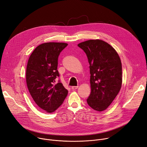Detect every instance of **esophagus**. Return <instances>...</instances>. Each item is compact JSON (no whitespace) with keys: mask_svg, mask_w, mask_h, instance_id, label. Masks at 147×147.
Instances as JSON below:
<instances>
[{"mask_svg":"<svg viewBox=\"0 0 147 147\" xmlns=\"http://www.w3.org/2000/svg\"><path fill=\"white\" fill-rule=\"evenodd\" d=\"M77 88H78V86H72V87H71V89H72L73 90H74L77 89Z\"/></svg>","mask_w":147,"mask_h":147,"instance_id":"1","label":"esophagus"}]
</instances>
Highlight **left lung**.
Returning <instances> with one entry per match:
<instances>
[{
	"label": "left lung",
	"instance_id": "left-lung-1",
	"mask_svg": "<svg viewBox=\"0 0 147 147\" xmlns=\"http://www.w3.org/2000/svg\"><path fill=\"white\" fill-rule=\"evenodd\" d=\"M90 64L91 93L87 104L97 111L107 109L122 86V64L115 49L102 40H88L78 44Z\"/></svg>",
	"mask_w": 147,
	"mask_h": 147
}]
</instances>
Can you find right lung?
<instances>
[{
	"mask_svg": "<svg viewBox=\"0 0 147 147\" xmlns=\"http://www.w3.org/2000/svg\"><path fill=\"white\" fill-rule=\"evenodd\" d=\"M63 42H47L38 45L29 57L26 67L28 89L36 104L45 112H54L68 94L57 70L60 53L67 46Z\"/></svg>",
	"mask_w": 147,
	"mask_h": 147,
	"instance_id": "add662e5",
	"label": "right lung"
}]
</instances>
